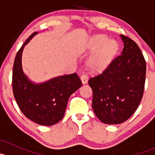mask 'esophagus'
Masks as SVG:
<instances>
[{
	"instance_id": "1",
	"label": "esophagus",
	"mask_w": 155,
	"mask_h": 155,
	"mask_svg": "<svg viewBox=\"0 0 155 155\" xmlns=\"http://www.w3.org/2000/svg\"><path fill=\"white\" fill-rule=\"evenodd\" d=\"M81 80H82V82L83 84L87 83V80H88V77H87V75L85 74V73L82 74V76H81Z\"/></svg>"
}]
</instances>
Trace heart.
I'll return each mask as SVG.
<instances>
[{"instance_id":"b5f03b06","label":"heart","mask_w":155,"mask_h":155,"mask_svg":"<svg viewBox=\"0 0 155 155\" xmlns=\"http://www.w3.org/2000/svg\"><path fill=\"white\" fill-rule=\"evenodd\" d=\"M90 48L97 51L89 59L87 64L92 70H100L104 69L109 63L112 58L118 50L116 42L109 40L104 35H97L91 39Z\"/></svg>"}]
</instances>
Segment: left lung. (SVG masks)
I'll use <instances>...</instances> for the list:
<instances>
[{"label":"left lung","instance_id":"obj_1","mask_svg":"<svg viewBox=\"0 0 155 155\" xmlns=\"http://www.w3.org/2000/svg\"><path fill=\"white\" fill-rule=\"evenodd\" d=\"M122 53L102 73L90 78L92 108L102 122L118 124L132 116L144 92L146 63L138 45L121 35Z\"/></svg>","mask_w":155,"mask_h":155}]
</instances>
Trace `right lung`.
Instances as JSON below:
<instances>
[{"label": "right lung", "instance_id": "add662e5", "mask_svg": "<svg viewBox=\"0 0 155 155\" xmlns=\"http://www.w3.org/2000/svg\"><path fill=\"white\" fill-rule=\"evenodd\" d=\"M37 32L27 39L15 55L12 69V91L22 113L31 121L51 126L63 118L70 95L82 86L77 73L54 78L42 84L28 80L21 68V54L25 46Z\"/></svg>", "mask_w": 155, "mask_h": 155}]
</instances>
